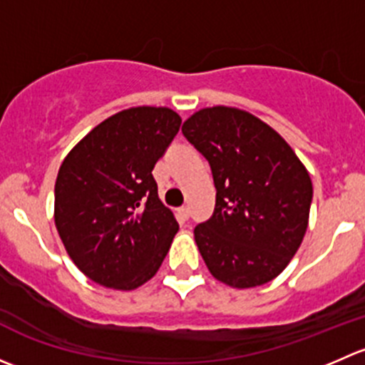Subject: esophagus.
<instances>
[{
    "mask_svg": "<svg viewBox=\"0 0 365 365\" xmlns=\"http://www.w3.org/2000/svg\"><path fill=\"white\" fill-rule=\"evenodd\" d=\"M178 215L182 220H187L190 217V210L187 206H182V208H178Z\"/></svg>",
    "mask_w": 365,
    "mask_h": 365,
    "instance_id": "esophagus-1",
    "label": "esophagus"
}]
</instances>
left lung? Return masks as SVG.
Wrapping results in <instances>:
<instances>
[{
	"label": "left lung",
	"mask_w": 365,
	"mask_h": 365,
	"mask_svg": "<svg viewBox=\"0 0 365 365\" xmlns=\"http://www.w3.org/2000/svg\"><path fill=\"white\" fill-rule=\"evenodd\" d=\"M182 132L208 160L217 189L213 215L194 230L210 274L237 289L267 284L304 240L307 169L270 125L242 109H200Z\"/></svg>",
	"instance_id": "1"
}]
</instances>
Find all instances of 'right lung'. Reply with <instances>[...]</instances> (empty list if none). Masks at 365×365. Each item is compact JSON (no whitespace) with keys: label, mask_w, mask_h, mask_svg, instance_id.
Instances as JSON below:
<instances>
[{"label":"right lung","mask_w":365,"mask_h":365,"mask_svg":"<svg viewBox=\"0 0 365 365\" xmlns=\"http://www.w3.org/2000/svg\"><path fill=\"white\" fill-rule=\"evenodd\" d=\"M169 108L123 109L68 152L54 185V222L70 259L113 289L157 274L178 231L159 200L153 168L180 130Z\"/></svg>","instance_id":"1"}]
</instances>
